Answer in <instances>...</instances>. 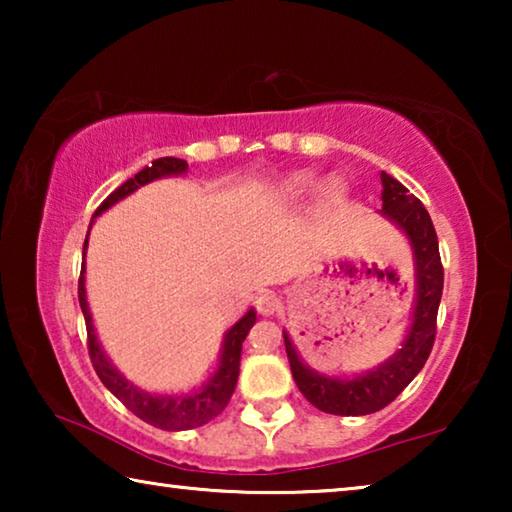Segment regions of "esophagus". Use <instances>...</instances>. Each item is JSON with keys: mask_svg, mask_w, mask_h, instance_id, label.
Masks as SVG:
<instances>
[{"mask_svg": "<svg viewBox=\"0 0 512 512\" xmlns=\"http://www.w3.org/2000/svg\"><path fill=\"white\" fill-rule=\"evenodd\" d=\"M255 307L262 316H273L275 311L280 309V298H277L275 293H271V291H264V293H259V296H257Z\"/></svg>", "mask_w": 512, "mask_h": 512, "instance_id": "34e87169", "label": "esophagus"}]
</instances>
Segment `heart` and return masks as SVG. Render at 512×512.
Segmentation results:
<instances>
[{"instance_id": "b5f03b06", "label": "heart", "mask_w": 512, "mask_h": 512, "mask_svg": "<svg viewBox=\"0 0 512 512\" xmlns=\"http://www.w3.org/2000/svg\"><path fill=\"white\" fill-rule=\"evenodd\" d=\"M316 185V178L314 173H291L289 178H284L280 187H277V196L282 198V201L287 203H293V201H300V198H305L309 194V189ZM343 187L339 180H329V183H325L323 187V194L329 198V201H336V198L341 196Z\"/></svg>"}]
</instances>
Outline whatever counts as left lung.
Here are the masks:
<instances>
[{"instance_id":"obj_1","label":"left lung","mask_w":512,"mask_h":512,"mask_svg":"<svg viewBox=\"0 0 512 512\" xmlns=\"http://www.w3.org/2000/svg\"><path fill=\"white\" fill-rule=\"evenodd\" d=\"M381 216L395 223L411 241L415 262V305L409 332L402 348L381 366L357 377H327L302 363L287 332L284 345L293 379L300 393L316 409L332 415H368L391 404L427 363L436 341V318L443 296V264H440L438 237L424 205L400 180L381 171Z\"/></svg>"}]
</instances>
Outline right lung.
<instances>
[{"mask_svg": "<svg viewBox=\"0 0 512 512\" xmlns=\"http://www.w3.org/2000/svg\"><path fill=\"white\" fill-rule=\"evenodd\" d=\"M187 171V162L180 158H158L151 162V167H144L140 173H135V178H128L124 185L117 187L106 201H103L94 216H99L119 203L121 198L133 194L135 189L153 183V180L164 176H183ZM92 225V223H90ZM90 235V232H88ZM88 250V237L83 244V255ZM79 302L81 311L85 316V327H88V352L92 359V366L97 370L103 386L117 397V400L126 406L128 411H133L137 418L153 424V427L164 431H185L194 427H203L210 420H214L225 406H228L232 393H235L237 377H239V361H241V343L246 341L250 327L255 325V309H248L235 325L228 329L223 339L219 368L214 370V375L205 381V384L192 393H149L131 384L121 372L112 366L108 354L97 341V332L92 325V314L88 307V298H85V264L81 266L79 277Z\"/></svg>", "mask_w": 512, "mask_h": 512, "instance_id": "add662e5", "label": "right lung"}]
</instances>
